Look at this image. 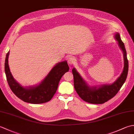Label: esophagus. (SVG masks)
I'll list each match as a JSON object with an SVG mask.
<instances>
[{"mask_svg": "<svg viewBox=\"0 0 134 134\" xmlns=\"http://www.w3.org/2000/svg\"><path fill=\"white\" fill-rule=\"evenodd\" d=\"M75 59L72 56L70 57V58L68 59V63H69V64L70 65H73L75 63Z\"/></svg>", "mask_w": 134, "mask_h": 134, "instance_id": "34e87169", "label": "esophagus"}]
</instances>
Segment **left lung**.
<instances>
[{
    "label": "left lung",
    "mask_w": 134,
    "mask_h": 134,
    "mask_svg": "<svg viewBox=\"0 0 134 134\" xmlns=\"http://www.w3.org/2000/svg\"><path fill=\"white\" fill-rule=\"evenodd\" d=\"M114 37L118 42L119 48L122 51L124 58V68L120 75L116 80L110 84H102L98 86H90L82 77L75 68L72 70L74 76V85L76 93L85 101L91 104H104L113 98L120 89L126 80L129 62L124 44L121 41L119 33H115Z\"/></svg>",
    "instance_id": "8db88e82"
}]
</instances>
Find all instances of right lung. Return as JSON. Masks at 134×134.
I'll use <instances>...</instances> for the list:
<instances>
[{"label": "right lung", "instance_id": "right-lung-1", "mask_svg": "<svg viewBox=\"0 0 134 134\" xmlns=\"http://www.w3.org/2000/svg\"><path fill=\"white\" fill-rule=\"evenodd\" d=\"M9 53L8 51L5 57L4 71L8 85L14 94L24 102L30 104H42L50 101L58 89L63 75L69 71L67 61L56 63L40 83L33 86H23L14 78L10 71L8 65Z\"/></svg>", "mask_w": 134, "mask_h": 134}]
</instances>
